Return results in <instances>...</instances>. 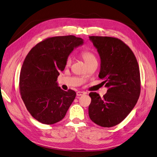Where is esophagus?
<instances>
[{
  "label": "esophagus",
  "mask_w": 157,
  "mask_h": 157,
  "mask_svg": "<svg viewBox=\"0 0 157 157\" xmlns=\"http://www.w3.org/2000/svg\"><path fill=\"white\" fill-rule=\"evenodd\" d=\"M85 93L83 92H80V91H78L77 92V96H82V95H84Z\"/></svg>",
  "instance_id": "esophagus-1"
}]
</instances>
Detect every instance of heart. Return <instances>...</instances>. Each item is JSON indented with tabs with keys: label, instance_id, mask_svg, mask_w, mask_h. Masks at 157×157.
<instances>
[{
	"label": "heart",
	"instance_id": "obj_1",
	"mask_svg": "<svg viewBox=\"0 0 157 157\" xmlns=\"http://www.w3.org/2000/svg\"><path fill=\"white\" fill-rule=\"evenodd\" d=\"M80 56H81L83 58V59L84 60L85 63H86V65L94 63V62H98L96 55H95L91 51L88 50H84L80 52ZM71 63V58L70 57H67L65 61V64L66 65L68 66Z\"/></svg>",
	"mask_w": 157,
	"mask_h": 157
}]
</instances>
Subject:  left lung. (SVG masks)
Returning a JSON list of instances; mask_svg holds the SVG:
<instances>
[{"mask_svg": "<svg viewBox=\"0 0 157 157\" xmlns=\"http://www.w3.org/2000/svg\"><path fill=\"white\" fill-rule=\"evenodd\" d=\"M101 58L99 77L108 87L103 98L90 92L89 117L102 127L115 126L124 119L136 105L141 92L138 63L130 47L111 36H90Z\"/></svg>", "mask_w": 157, "mask_h": 157, "instance_id": "left-lung-1", "label": "left lung"}]
</instances>
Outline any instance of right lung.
<instances>
[{"instance_id": "obj_1", "label": "right lung", "mask_w": 157, "mask_h": 157, "mask_svg": "<svg viewBox=\"0 0 157 157\" xmlns=\"http://www.w3.org/2000/svg\"><path fill=\"white\" fill-rule=\"evenodd\" d=\"M82 43L81 38L74 35L48 37L25 57L19 89L27 111L42 124H53L62 120L74 101V90L64 91L56 81L69 54Z\"/></svg>"}]
</instances>
